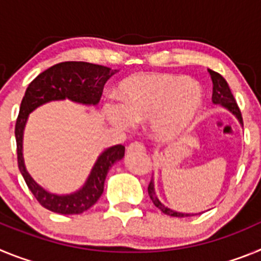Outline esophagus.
I'll return each instance as SVG.
<instances>
[{
  "label": "esophagus",
  "instance_id": "1",
  "mask_svg": "<svg viewBox=\"0 0 261 261\" xmlns=\"http://www.w3.org/2000/svg\"><path fill=\"white\" fill-rule=\"evenodd\" d=\"M142 150H145L144 144H141V142H137V141L132 142V144L126 147V153L128 154H132V153H136V151H142Z\"/></svg>",
  "mask_w": 261,
  "mask_h": 261
}]
</instances>
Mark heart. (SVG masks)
I'll return each instance as SVG.
<instances>
[{
  "label": "heart",
  "mask_w": 261,
  "mask_h": 261,
  "mask_svg": "<svg viewBox=\"0 0 261 261\" xmlns=\"http://www.w3.org/2000/svg\"><path fill=\"white\" fill-rule=\"evenodd\" d=\"M120 105L106 106L108 119L120 128L150 120L158 140L180 135L201 110V87L186 77L163 73H142L124 80L119 86Z\"/></svg>",
  "instance_id": "heart-1"
}]
</instances>
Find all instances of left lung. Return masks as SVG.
I'll return each instance as SVG.
<instances>
[{
  "label": "left lung",
  "mask_w": 261,
  "mask_h": 261,
  "mask_svg": "<svg viewBox=\"0 0 261 261\" xmlns=\"http://www.w3.org/2000/svg\"><path fill=\"white\" fill-rule=\"evenodd\" d=\"M209 74L212 77V82H213V95H212V100H213L214 105H221L223 106L225 108L232 112L235 116L238 117V120L241 121V124H243V119H242V114L241 110H239L238 105H237V100L232 96L231 90H230L229 85L226 82L225 78L220 74V73H217V71L211 70L209 69ZM147 192H149V196H150L151 201L154 202L156 208L161 209L165 214L171 217H191L193 214H187V213H179V212H175L172 209H168L167 206L162 204V202L159 201L158 197L155 196V192H154V183L153 179L150 180V184L147 187Z\"/></svg>",
  "instance_id": "left-lung-1"
}]
</instances>
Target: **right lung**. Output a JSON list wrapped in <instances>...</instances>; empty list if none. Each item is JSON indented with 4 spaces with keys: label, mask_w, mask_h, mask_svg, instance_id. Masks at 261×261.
Returning <instances> with one entry per match:
<instances>
[{
    "label": "right lung",
    "mask_w": 261,
    "mask_h": 261,
    "mask_svg": "<svg viewBox=\"0 0 261 261\" xmlns=\"http://www.w3.org/2000/svg\"><path fill=\"white\" fill-rule=\"evenodd\" d=\"M117 71V69L90 62L65 61L40 73L27 87L15 123L18 167L29 190L43 208L59 214H81L91 208L102 196L108 170L123 158L125 147L123 145H115L103 151L94 165L89 179L80 191L66 196L53 195L35 183L24 167L22 138L27 117L36 107L50 100L68 98L82 105H96L100 100L106 82Z\"/></svg>",
    "instance_id": "add662e5"
}]
</instances>
